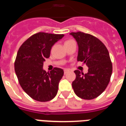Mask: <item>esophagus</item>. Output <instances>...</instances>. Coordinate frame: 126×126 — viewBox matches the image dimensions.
<instances>
[{
  "label": "esophagus",
  "instance_id": "1",
  "mask_svg": "<svg viewBox=\"0 0 126 126\" xmlns=\"http://www.w3.org/2000/svg\"><path fill=\"white\" fill-rule=\"evenodd\" d=\"M68 72H69V70H67V69H65V70H64V74H67Z\"/></svg>",
  "mask_w": 126,
  "mask_h": 126
}]
</instances>
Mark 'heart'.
I'll list each match as a JSON object with an SVG mask.
<instances>
[{
    "label": "heart",
    "mask_w": 126,
    "mask_h": 126,
    "mask_svg": "<svg viewBox=\"0 0 126 126\" xmlns=\"http://www.w3.org/2000/svg\"><path fill=\"white\" fill-rule=\"evenodd\" d=\"M69 41H70V40H69ZM67 42H68V41H67Z\"/></svg>",
    "instance_id": "obj_1"
}]
</instances>
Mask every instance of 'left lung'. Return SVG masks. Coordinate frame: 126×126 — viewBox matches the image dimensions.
Returning a JSON list of instances; mask_svg holds the SVG:
<instances>
[{
	"mask_svg": "<svg viewBox=\"0 0 126 126\" xmlns=\"http://www.w3.org/2000/svg\"><path fill=\"white\" fill-rule=\"evenodd\" d=\"M78 45V61L86 64L87 74L74 71L76 78L72 82L74 93L78 97L91 100L101 94L108 86L112 63L107 48L99 39L81 32H71Z\"/></svg>",
	"mask_w": 126,
	"mask_h": 126,
	"instance_id": "left-lung-1",
	"label": "left lung"
}]
</instances>
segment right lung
I'll return each instance as SVG.
<instances>
[{"instance_id": "add662e5", "label": "right lung", "mask_w": 126, "mask_h": 126, "mask_svg": "<svg viewBox=\"0 0 126 126\" xmlns=\"http://www.w3.org/2000/svg\"><path fill=\"white\" fill-rule=\"evenodd\" d=\"M63 36L38 32L27 39L19 48L15 61V74L22 89L37 101H49L57 94L63 70L55 67L47 73L42 67L45 59L50 57L52 46Z\"/></svg>"}]
</instances>
